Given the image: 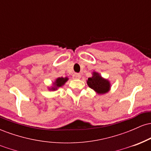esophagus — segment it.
<instances>
[{
  "mask_svg": "<svg viewBox=\"0 0 151 151\" xmlns=\"http://www.w3.org/2000/svg\"><path fill=\"white\" fill-rule=\"evenodd\" d=\"M72 77H73V78L74 79H80L81 78V75L79 74H73V76H72Z\"/></svg>",
  "mask_w": 151,
  "mask_h": 151,
  "instance_id": "esophagus-1",
  "label": "esophagus"
}]
</instances>
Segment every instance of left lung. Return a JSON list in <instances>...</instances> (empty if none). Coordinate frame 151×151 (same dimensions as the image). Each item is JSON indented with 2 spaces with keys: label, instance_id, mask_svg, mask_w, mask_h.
<instances>
[{
  "label": "left lung",
  "instance_id": "8db88e82",
  "mask_svg": "<svg viewBox=\"0 0 151 151\" xmlns=\"http://www.w3.org/2000/svg\"><path fill=\"white\" fill-rule=\"evenodd\" d=\"M87 84L91 89L96 91L98 93H105L110 89L109 81L104 79L96 72H93V77L88 78Z\"/></svg>",
  "mask_w": 151,
  "mask_h": 151
}]
</instances>
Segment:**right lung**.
Instances as JSON below:
<instances>
[{"label": "right lung", "instance_id": "right-lung-1", "mask_svg": "<svg viewBox=\"0 0 151 151\" xmlns=\"http://www.w3.org/2000/svg\"><path fill=\"white\" fill-rule=\"evenodd\" d=\"M67 80H68V79H67V77H65V78L60 77V78H58V79H57L56 81H55V85L56 87L53 88V90H55L57 87H60V86H62V85H64V84H65V83Z\"/></svg>", "mask_w": 151, "mask_h": 151}]
</instances>
